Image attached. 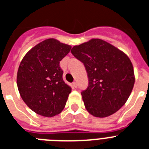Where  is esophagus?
Listing matches in <instances>:
<instances>
[{
  "label": "esophagus",
  "instance_id": "esophagus-1",
  "mask_svg": "<svg viewBox=\"0 0 149 149\" xmlns=\"http://www.w3.org/2000/svg\"><path fill=\"white\" fill-rule=\"evenodd\" d=\"M72 86H73V88H77V82H73V83H72Z\"/></svg>",
  "mask_w": 149,
  "mask_h": 149
}]
</instances>
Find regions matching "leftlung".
Here are the masks:
<instances>
[{"instance_id":"1","label":"left lung","mask_w":149,"mask_h":149,"mask_svg":"<svg viewBox=\"0 0 149 149\" xmlns=\"http://www.w3.org/2000/svg\"><path fill=\"white\" fill-rule=\"evenodd\" d=\"M71 52L84 63L87 72L88 86L81 92L87 111L97 118L118 111L134 84V69L127 55L99 38L75 45Z\"/></svg>"}]
</instances>
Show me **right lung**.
<instances>
[{
    "instance_id": "add662e5",
    "label": "right lung",
    "mask_w": 149,
    "mask_h": 149,
    "mask_svg": "<svg viewBox=\"0 0 149 149\" xmlns=\"http://www.w3.org/2000/svg\"><path fill=\"white\" fill-rule=\"evenodd\" d=\"M71 46L49 38L24 56L17 70L20 95L29 108L39 115L53 117L63 111L72 89L63 79L60 61Z\"/></svg>"
}]
</instances>
